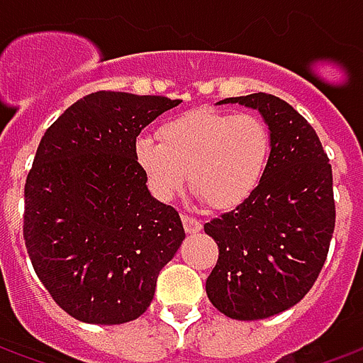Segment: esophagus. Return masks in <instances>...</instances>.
Instances as JSON below:
<instances>
[{"instance_id": "34e87169", "label": "esophagus", "mask_w": 363, "mask_h": 363, "mask_svg": "<svg viewBox=\"0 0 363 363\" xmlns=\"http://www.w3.org/2000/svg\"><path fill=\"white\" fill-rule=\"evenodd\" d=\"M181 220H182V225H184V231H186V233H198V231L202 229V223H200V220L192 218V216H189V213H182Z\"/></svg>"}]
</instances>
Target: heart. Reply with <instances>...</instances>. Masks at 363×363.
<instances>
[{
  "label": "heart",
  "instance_id": "1",
  "mask_svg": "<svg viewBox=\"0 0 363 363\" xmlns=\"http://www.w3.org/2000/svg\"><path fill=\"white\" fill-rule=\"evenodd\" d=\"M155 142L138 138L134 157L159 198H171L189 174L190 189L216 210L235 208L257 190L272 155V132L251 112L196 108L161 122Z\"/></svg>",
  "mask_w": 363,
  "mask_h": 363
}]
</instances>
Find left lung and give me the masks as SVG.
<instances>
[{
    "label": "left lung",
    "instance_id": "8db88e82",
    "mask_svg": "<svg viewBox=\"0 0 363 363\" xmlns=\"http://www.w3.org/2000/svg\"><path fill=\"white\" fill-rule=\"evenodd\" d=\"M223 103L257 108L274 143L257 190L204 225L220 249L206 294L231 319H267L301 301L323 270L336 220L333 167L311 124L280 96Z\"/></svg>",
    "mask_w": 363,
    "mask_h": 363
}]
</instances>
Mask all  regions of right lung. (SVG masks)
Listing matches in <instances>:
<instances>
[{
	"mask_svg": "<svg viewBox=\"0 0 363 363\" xmlns=\"http://www.w3.org/2000/svg\"><path fill=\"white\" fill-rule=\"evenodd\" d=\"M179 103L96 91L38 143L25 182L23 237L44 288L77 320L138 319L181 247V216L151 196L134 157L140 132Z\"/></svg>",
	"mask_w": 363,
	"mask_h": 363,
	"instance_id": "add662e5",
	"label": "right lung"
}]
</instances>
